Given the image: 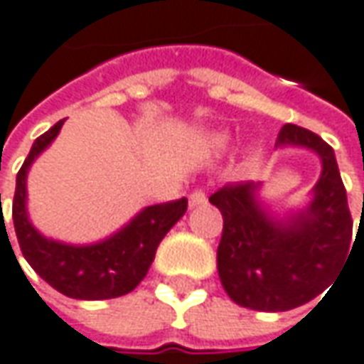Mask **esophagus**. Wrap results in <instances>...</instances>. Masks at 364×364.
<instances>
[{
    "label": "esophagus",
    "mask_w": 364,
    "mask_h": 364,
    "mask_svg": "<svg viewBox=\"0 0 364 364\" xmlns=\"http://www.w3.org/2000/svg\"><path fill=\"white\" fill-rule=\"evenodd\" d=\"M205 201H208V196H205V189H203V187H198V189H193V191L189 193V205H191V208L201 205V203H205Z\"/></svg>",
    "instance_id": "obj_1"
}]
</instances>
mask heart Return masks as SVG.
Here are the masks:
<instances>
[{"label":"heart","mask_w":364,"mask_h":364,"mask_svg":"<svg viewBox=\"0 0 364 364\" xmlns=\"http://www.w3.org/2000/svg\"><path fill=\"white\" fill-rule=\"evenodd\" d=\"M208 142H210V146H212V149H215V151H222V149L226 146V142H228V140H226V136L224 134H212L210 138H208Z\"/></svg>","instance_id":"1"}]
</instances>
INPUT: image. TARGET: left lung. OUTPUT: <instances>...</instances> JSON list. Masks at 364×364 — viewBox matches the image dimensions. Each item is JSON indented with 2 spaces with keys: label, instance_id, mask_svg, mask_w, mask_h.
<instances>
[{
  "label": "left lung",
  "instance_id": "left-lung-1",
  "mask_svg": "<svg viewBox=\"0 0 364 364\" xmlns=\"http://www.w3.org/2000/svg\"><path fill=\"white\" fill-rule=\"evenodd\" d=\"M297 144L320 154L322 177L306 212L277 222L255 199L259 185L228 183L210 198L224 218L218 273L232 301L257 311H287L311 301L346 261L353 215L336 156L318 134L285 124L277 146Z\"/></svg>",
  "mask_w": 364,
  "mask_h": 364
}]
</instances>
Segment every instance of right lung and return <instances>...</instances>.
I'll return each mask as SVG.
<instances>
[{
  "mask_svg": "<svg viewBox=\"0 0 364 364\" xmlns=\"http://www.w3.org/2000/svg\"><path fill=\"white\" fill-rule=\"evenodd\" d=\"M63 124L65 119L56 122L48 132L34 140L24 165L18 171L11 205L18 245L30 267L67 297L93 301L126 295L146 277L156 246L185 213L187 199L144 208L128 226L97 245L71 246L44 238L30 224L26 213V175L32 161L55 140Z\"/></svg>",
  "mask_w": 364,
  "mask_h": 364,
  "instance_id": "1",
  "label": "right lung"
}]
</instances>
